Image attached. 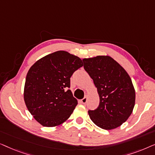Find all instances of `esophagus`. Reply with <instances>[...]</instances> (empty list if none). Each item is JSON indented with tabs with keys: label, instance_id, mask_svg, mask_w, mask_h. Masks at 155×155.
Segmentation results:
<instances>
[{
	"label": "esophagus",
	"instance_id": "34e87169",
	"mask_svg": "<svg viewBox=\"0 0 155 155\" xmlns=\"http://www.w3.org/2000/svg\"><path fill=\"white\" fill-rule=\"evenodd\" d=\"M81 101H82V104H86L87 101V96L84 97L83 99H81Z\"/></svg>",
	"mask_w": 155,
	"mask_h": 155
}]
</instances>
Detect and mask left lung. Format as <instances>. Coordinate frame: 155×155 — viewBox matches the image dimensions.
<instances>
[{
	"instance_id": "left-lung-1",
	"label": "left lung",
	"mask_w": 155,
	"mask_h": 155,
	"mask_svg": "<svg viewBox=\"0 0 155 155\" xmlns=\"http://www.w3.org/2000/svg\"><path fill=\"white\" fill-rule=\"evenodd\" d=\"M82 61L100 99L96 109L88 111L91 120L105 130L117 128L126 121L135 106V92L130 76L110 56H98Z\"/></svg>"
}]
</instances>
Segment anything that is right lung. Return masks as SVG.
<instances>
[{
	"label": "right lung",
	"instance_id": "1",
	"mask_svg": "<svg viewBox=\"0 0 155 155\" xmlns=\"http://www.w3.org/2000/svg\"><path fill=\"white\" fill-rule=\"evenodd\" d=\"M83 65L78 56L58 51L37 61L25 80L24 99L34 118L46 127L63 124L75 109L71 77Z\"/></svg>",
	"mask_w": 155,
	"mask_h": 155
}]
</instances>
